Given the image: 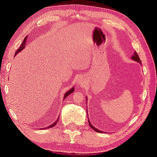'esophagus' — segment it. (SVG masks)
Returning a JSON list of instances; mask_svg holds the SVG:
<instances>
[{"label":"esophagus","mask_w":157,"mask_h":157,"mask_svg":"<svg viewBox=\"0 0 157 157\" xmlns=\"http://www.w3.org/2000/svg\"><path fill=\"white\" fill-rule=\"evenodd\" d=\"M84 84V80L82 79V78H79L78 79V81H77V85H78V86H83Z\"/></svg>","instance_id":"obj_1"}]
</instances>
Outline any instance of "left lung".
<instances>
[{"label": "left lung", "instance_id": "1", "mask_svg": "<svg viewBox=\"0 0 157 157\" xmlns=\"http://www.w3.org/2000/svg\"><path fill=\"white\" fill-rule=\"evenodd\" d=\"M131 58H132L133 60L137 62H139V63H140L141 64V61L140 60V58H139L138 54H137V53L136 52V51H135V53H134L133 56L131 57ZM86 99H87V98H86ZM87 114H88V111H87ZM88 124H89V126H90V128H92L93 130H94L96 131V132H102V133H103V131L99 130L98 128H96L95 127H94L93 125H92V124L90 123V121L89 120H88Z\"/></svg>", "mask_w": 157, "mask_h": 157}]
</instances>
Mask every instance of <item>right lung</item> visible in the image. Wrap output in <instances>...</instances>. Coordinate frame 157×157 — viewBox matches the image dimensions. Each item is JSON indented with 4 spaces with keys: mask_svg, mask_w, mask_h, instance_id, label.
Here are the masks:
<instances>
[{
    "mask_svg": "<svg viewBox=\"0 0 157 157\" xmlns=\"http://www.w3.org/2000/svg\"><path fill=\"white\" fill-rule=\"evenodd\" d=\"M27 38H28L27 36L25 37V39H24V40H23V42H22V44L21 45V47H20L18 48V49L17 50V51H16V52L15 53V56H16L17 54H18L19 52H21V51H22V50H23V49H25V44H26V43H27ZM74 90H75V88H74V86H73V88H71L69 90H68L67 92L65 93L64 95V99H66V98H67V96H69V95H70V94H71L72 93H73ZM58 119H59V117L57 118V120H56L55 122H54L53 124H52L51 125H50V126H47V128H41V129H46V128H51L53 127L54 126H56V125L57 124V123H58Z\"/></svg>",
    "mask_w": 157,
    "mask_h": 157,
    "instance_id": "add662e5",
    "label": "right lung"
}]
</instances>
